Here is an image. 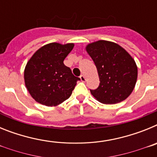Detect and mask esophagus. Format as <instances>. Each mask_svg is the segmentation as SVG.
I'll list each match as a JSON object with an SVG mask.
<instances>
[{
	"label": "esophagus",
	"instance_id": "1",
	"mask_svg": "<svg viewBox=\"0 0 157 157\" xmlns=\"http://www.w3.org/2000/svg\"><path fill=\"white\" fill-rule=\"evenodd\" d=\"M80 79H81L82 82H85L86 81V77L83 75H80Z\"/></svg>",
	"mask_w": 157,
	"mask_h": 157
}]
</instances>
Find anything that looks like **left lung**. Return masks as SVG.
<instances>
[{
  "label": "left lung",
  "instance_id": "obj_1",
  "mask_svg": "<svg viewBox=\"0 0 157 157\" xmlns=\"http://www.w3.org/2000/svg\"><path fill=\"white\" fill-rule=\"evenodd\" d=\"M86 51L99 75V86L90 90L94 98L106 105L119 103L128 98L138 78V67L130 54L116 43L103 40L89 44Z\"/></svg>",
  "mask_w": 157,
  "mask_h": 157
}]
</instances>
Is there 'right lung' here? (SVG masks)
I'll list each match as a JSON object with an SVG mask.
<instances>
[{
  "instance_id": "1",
  "label": "right lung",
  "mask_w": 157,
  "mask_h": 157,
  "mask_svg": "<svg viewBox=\"0 0 157 157\" xmlns=\"http://www.w3.org/2000/svg\"><path fill=\"white\" fill-rule=\"evenodd\" d=\"M74 44L50 43L32 56L24 71L25 85L37 102L56 106L68 99L79 78L72 74L63 60Z\"/></svg>"
}]
</instances>
